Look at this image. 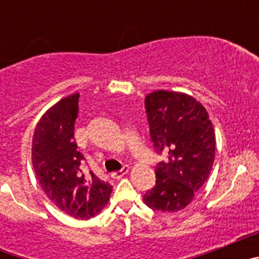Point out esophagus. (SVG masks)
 Listing matches in <instances>:
<instances>
[{"label":"esophagus","instance_id":"34e87169","mask_svg":"<svg viewBox=\"0 0 259 259\" xmlns=\"http://www.w3.org/2000/svg\"><path fill=\"white\" fill-rule=\"evenodd\" d=\"M128 171H130V167L124 166V167H123V168H122V170L115 171V172L111 174V178H113V179H120V178H123V176H124L125 174L128 172Z\"/></svg>","mask_w":259,"mask_h":259}]
</instances>
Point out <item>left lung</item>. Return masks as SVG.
Listing matches in <instances>:
<instances>
[{
    "mask_svg": "<svg viewBox=\"0 0 259 259\" xmlns=\"http://www.w3.org/2000/svg\"><path fill=\"white\" fill-rule=\"evenodd\" d=\"M154 148L167 158L155 167V185L144 194L153 210L176 212L205 184L215 158V132L206 109L192 96L155 91L145 97Z\"/></svg>",
    "mask_w": 259,
    "mask_h": 259,
    "instance_id": "obj_1",
    "label": "left lung"
}]
</instances>
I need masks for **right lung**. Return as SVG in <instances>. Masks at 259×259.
Masks as SVG:
<instances>
[{
  "instance_id": "add662e5",
  "label": "right lung",
  "mask_w": 259,
  "mask_h": 259,
  "mask_svg": "<svg viewBox=\"0 0 259 259\" xmlns=\"http://www.w3.org/2000/svg\"><path fill=\"white\" fill-rule=\"evenodd\" d=\"M79 93L67 96L41 116L32 139V164L41 188L59 210L76 219L100 214L113 187L84 174V155L74 141Z\"/></svg>"
}]
</instances>
